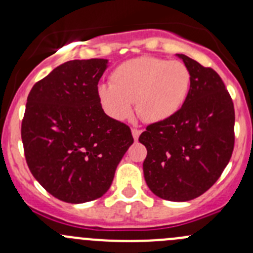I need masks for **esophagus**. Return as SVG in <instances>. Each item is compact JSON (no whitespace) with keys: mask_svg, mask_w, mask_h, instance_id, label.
<instances>
[{"mask_svg":"<svg viewBox=\"0 0 253 253\" xmlns=\"http://www.w3.org/2000/svg\"><path fill=\"white\" fill-rule=\"evenodd\" d=\"M141 129H138V128H132V136H133V138H134V141H137V139H138V137H139V134H141Z\"/></svg>","mask_w":253,"mask_h":253,"instance_id":"34e87169","label":"esophagus"}]
</instances>
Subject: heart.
I'll list each match as a JSON object with an SVG mask.
<instances>
[{"label": "heart", "mask_w": 253, "mask_h": 253, "mask_svg": "<svg viewBox=\"0 0 253 253\" xmlns=\"http://www.w3.org/2000/svg\"><path fill=\"white\" fill-rule=\"evenodd\" d=\"M110 81L98 88L99 101L109 116L127 120L136 101L143 121L157 124L182 108L190 91L191 75L180 61L143 56L117 66Z\"/></svg>", "instance_id": "obj_1"}]
</instances>
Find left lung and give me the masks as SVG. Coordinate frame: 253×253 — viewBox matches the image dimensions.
<instances>
[{
    "instance_id": "8db88e82",
    "label": "left lung",
    "mask_w": 253,
    "mask_h": 253,
    "mask_svg": "<svg viewBox=\"0 0 253 253\" xmlns=\"http://www.w3.org/2000/svg\"><path fill=\"white\" fill-rule=\"evenodd\" d=\"M191 75L182 108L147 126L138 141L147 148L145 182L154 195L172 202L200 197L220 177L235 143L233 99L220 76L177 53Z\"/></svg>"
}]
</instances>
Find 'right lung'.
I'll return each mask as SVG.
<instances>
[{"label":"right lung","mask_w":253,"mask_h":253,"mask_svg":"<svg viewBox=\"0 0 253 253\" xmlns=\"http://www.w3.org/2000/svg\"><path fill=\"white\" fill-rule=\"evenodd\" d=\"M108 60H73L33 85L22 121L28 168L53 197L84 203L110 188L133 143L131 128L101 108L98 83Z\"/></svg>","instance_id":"1"}]
</instances>
